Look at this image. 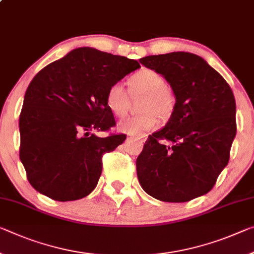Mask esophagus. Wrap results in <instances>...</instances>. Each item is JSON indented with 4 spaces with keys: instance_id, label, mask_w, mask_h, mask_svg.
<instances>
[{
    "instance_id": "1",
    "label": "esophagus",
    "mask_w": 254,
    "mask_h": 254,
    "mask_svg": "<svg viewBox=\"0 0 254 254\" xmlns=\"http://www.w3.org/2000/svg\"><path fill=\"white\" fill-rule=\"evenodd\" d=\"M140 139V138H139ZM141 141H144V140H141Z\"/></svg>"
}]
</instances>
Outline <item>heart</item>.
Here are the masks:
<instances>
[{
	"instance_id": "obj_1",
	"label": "heart",
	"mask_w": 254,
	"mask_h": 254,
	"mask_svg": "<svg viewBox=\"0 0 254 254\" xmlns=\"http://www.w3.org/2000/svg\"><path fill=\"white\" fill-rule=\"evenodd\" d=\"M128 90L132 95H144L140 110L142 114L131 116L118 124V130L123 133L142 135L158 126L160 118H168L175 106V97L168 89L166 81L157 72L143 69L131 75L127 80ZM105 104L116 118H122L127 110V94L119 82L108 87L105 95Z\"/></svg>"
}]
</instances>
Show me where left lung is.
<instances>
[{
	"mask_svg": "<svg viewBox=\"0 0 254 254\" xmlns=\"http://www.w3.org/2000/svg\"><path fill=\"white\" fill-rule=\"evenodd\" d=\"M140 63L162 74L175 96L166 126L148 136L136 158L140 185L165 202L206 194L228 164L236 135L231 87L202 58L189 52L149 55Z\"/></svg>",
	"mask_w": 254,
	"mask_h": 254,
	"instance_id": "obj_1",
	"label": "left lung"
}]
</instances>
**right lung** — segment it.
Instances as JSON below:
<instances>
[{
  "instance_id": "right-lung-1",
  "label": "right lung",
  "mask_w": 254,
  "mask_h": 254,
  "mask_svg": "<svg viewBox=\"0 0 254 254\" xmlns=\"http://www.w3.org/2000/svg\"><path fill=\"white\" fill-rule=\"evenodd\" d=\"M138 61L79 47L40 70L19 118L20 160L36 191L56 201L84 198L102 174V157L127 135L100 138L115 126L108 87L139 69Z\"/></svg>"
}]
</instances>
